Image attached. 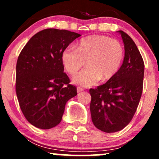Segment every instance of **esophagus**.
<instances>
[{
    "mask_svg": "<svg viewBox=\"0 0 159 159\" xmlns=\"http://www.w3.org/2000/svg\"><path fill=\"white\" fill-rule=\"evenodd\" d=\"M77 93H80V92H82V91H83L84 89L82 88H80V87H77Z\"/></svg>",
    "mask_w": 159,
    "mask_h": 159,
    "instance_id": "34e87169",
    "label": "esophagus"
}]
</instances>
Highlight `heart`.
I'll return each instance as SVG.
<instances>
[{"instance_id":"b5f03b06","label":"heart","mask_w":159,"mask_h":159,"mask_svg":"<svg viewBox=\"0 0 159 159\" xmlns=\"http://www.w3.org/2000/svg\"><path fill=\"white\" fill-rule=\"evenodd\" d=\"M125 58V50L118 40L106 35L93 34L82 38L76 49L66 48L61 53V62L71 75L84 65L85 69L73 77L72 82L82 87H91L101 80L107 81L116 75Z\"/></svg>"}]
</instances>
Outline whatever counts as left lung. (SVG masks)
I'll return each mask as SVG.
<instances>
[{
  "instance_id": "1",
  "label": "left lung",
  "mask_w": 159,
  "mask_h": 159,
  "mask_svg": "<svg viewBox=\"0 0 159 159\" xmlns=\"http://www.w3.org/2000/svg\"><path fill=\"white\" fill-rule=\"evenodd\" d=\"M125 44L123 64L105 84L90 89L93 125L111 133L124 129L133 118L143 92L144 62L138 47L125 32L118 31Z\"/></svg>"
}]
</instances>
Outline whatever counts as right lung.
<instances>
[{
	"label": "right lung",
	"mask_w": 159,
	"mask_h": 159,
	"mask_svg": "<svg viewBox=\"0 0 159 159\" xmlns=\"http://www.w3.org/2000/svg\"><path fill=\"white\" fill-rule=\"evenodd\" d=\"M81 34L45 29L32 36L16 63V93L24 116L34 127L48 129L62 119L66 102L77 95L64 72L61 53Z\"/></svg>",
	"instance_id": "right-lung-1"
}]
</instances>
